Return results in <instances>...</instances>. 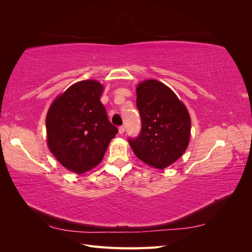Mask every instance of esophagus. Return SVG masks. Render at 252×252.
Here are the masks:
<instances>
[{
	"label": "esophagus",
	"instance_id": "obj_1",
	"mask_svg": "<svg viewBox=\"0 0 252 252\" xmlns=\"http://www.w3.org/2000/svg\"><path fill=\"white\" fill-rule=\"evenodd\" d=\"M124 132H125V126L119 127V133H120V134H123Z\"/></svg>",
	"mask_w": 252,
	"mask_h": 252
}]
</instances>
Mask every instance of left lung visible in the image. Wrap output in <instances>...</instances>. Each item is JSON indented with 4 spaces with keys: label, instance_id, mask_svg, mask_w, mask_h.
<instances>
[{
    "label": "left lung",
    "instance_id": "left-lung-1",
    "mask_svg": "<svg viewBox=\"0 0 252 252\" xmlns=\"http://www.w3.org/2000/svg\"><path fill=\"white\" fill-rule=\"evenodd\" d=\"M135 91L142 130L138 138L129 140V145L142 162L164 169L177 162L188 147L190 114L185 104L162 82L142 81Z\"/></svg>",
    "mask_w": 252,
    "mask_h": 252
}]
</instances>
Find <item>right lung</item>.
I'll use <instances>...</instances> for the list:
<instances>
[{"instance_id":"1","label":"right lung","mask_w":252,"mask_h":252,"mask_svg":"<svg viewBox=\"0 0 252 252\" xmlns=\"http://www.w3.org/2000/svg\"><path fill=\"white\" fill-rule=\"evenodd\" d=\"M103 91L96 80L77 82L59 94L47 111V146L61 165L77 174L100 164L118 133L100 101Z\"/></svg>"}]
</instances>
